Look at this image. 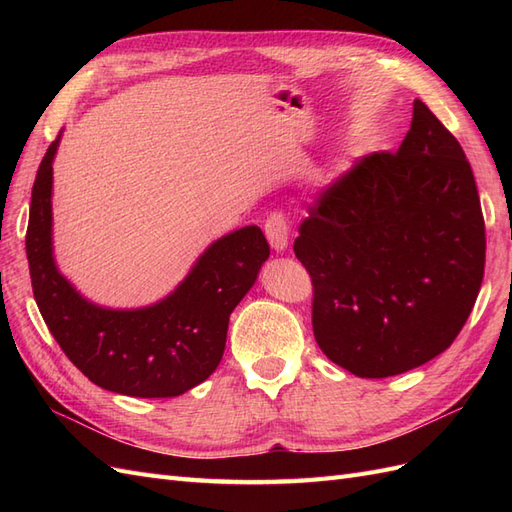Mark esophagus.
Instances as JSON below:
<instances>
[{
  "instance_id": "34e87169",
  "label": "esophagus",
  "mask_w": 512,
  "mask_h": 512,
  "mask_svg": "<svg viewBox=\"0 0 512 512\" xmlns=\"http://www.w3.org/2000/svg\"><path fill=\"white\" fill-rule=\"evenodd\" d=\"M265 232H267V239L275 252L286 250L288 247V222L284 218V213L273 211L265 222Z\"/></svg>"
}]
</instances>
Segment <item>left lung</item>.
Listing matches in <instances>:
<instances>
[{"instance_id":"left-lung-1","label":"left lung","mask_w":512,"mask_h":512,"mask_svg":"<svg viewBox=\"0 0 512 512\" xmlns=\"http://www.w3.org/2000/svg\"><path fill=\"white\" fill-rule=\"evenodd\" d=\"M294 254L316 342L350 374H404L455 342L483 284L485 220L466 153L425 102L397 153H371L320 196Z\"/></svg>"}]
</instances>
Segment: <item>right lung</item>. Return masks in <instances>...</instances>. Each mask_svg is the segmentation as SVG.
Instances as JSON below:
<instances>
[{
    "instance_id": "1",
    "label": "right lung",
    "mask_w": 512,
    "mask_h": 512,
    "mask_svg": "<svg viewBox=\"0 0 512 512\" xmlns=\"http://www.w3.org/2000/svg\"><path fill=\"white\" fill-rule=\"evenodd\" d=\"M61 134L40 162L25 250L34 299L68 359L102 389L130 397H177L220 365L232 309L269 258L258 226L213 241L183 282L147 307L113 309L85 299L53 256V160Z\"/></svg>"
}]
</instances>
